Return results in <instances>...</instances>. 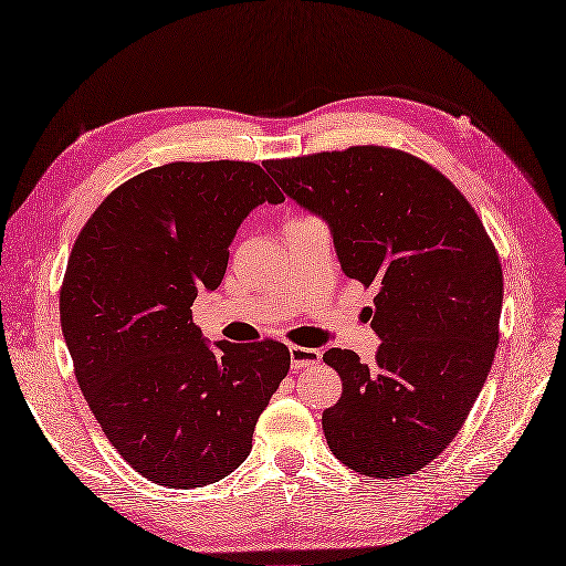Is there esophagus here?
<instances>
[{
	"label": "esophagus",
	"mask_w": 566,
	"mask_h": 566,
	"mask_svg": "<svg viewBox=\"0 0 566 566\" xmlns=\"http://www.w3.org/2000/svg\"><path fill=\"white\" fill-rule=\"evenodd\" d=\"M319 359H322L319 349L302 347V345H292L290 347V364H292V368H308V366L319 364Z\"/></svg>",
	"instance_id": "esophagus-1"
}]
</instances>
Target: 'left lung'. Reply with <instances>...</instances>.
<instances>
[{
  "label": "left lung",
  "instance_id": "1",
  "mask_svg": "<svg viewBox=\"0 0 566 566\" xmlns=\"http://www.w3.org/2000/svg\"><path fill=\"white\" fill-rule=\"evenodd\" d=\"M325 219L343 272L375 287V364L332 347L343 394L322 415L336 459L366 476L426 468L459 436L500 340L502 264L474 207L438 168L394 147L266 160Z\"/></svg>",
  "mask_w": 566,
  "mask_h": 566
}]
</instances>
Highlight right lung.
I'll use <instances>...</instances> for the list:
<instances>
[{
	"label": "right lung",
	"mask_w": 566,
	"mask_h": 566,
	"mask_svg": "<svg viewBox=\"0 0 566 566\" xmlns=\"http://www.w3.org/2000/svg\"><path fill=\"white\" fill-rule=\"evenodd\" d=\"M247 160H175L130 177L80 230L60 319L80 389L122 459L168 489L234 472L290 368L272 338L209 347L193 322L249 211L283 202Z\"/></svg>",
	"instance_id": "1"
}]
</instances>
